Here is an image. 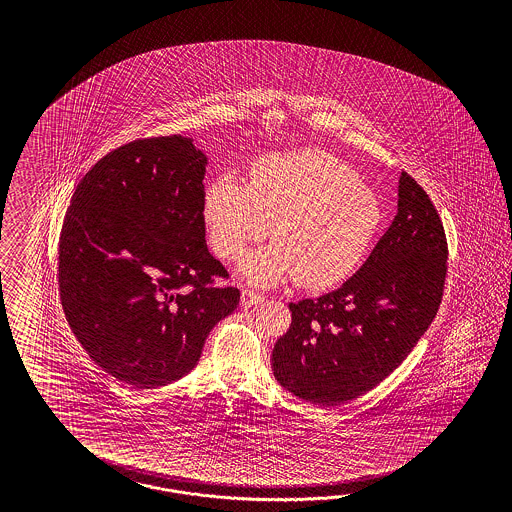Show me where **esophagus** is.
Segmentation results:
<instances>
[{"label":"esophagus","instance_id":"esophagus-1","mask_svg":"<svg viewBox=\"0 0 512 512\" xmlns=\"http://www.w3.org/2000/svg\"><path fill=\"white\" fill-rule=\"evenodd\" d=\"M261 302H264L263 295L253 293V291H249V289H242V296H240L242 308H253V306H257V304H261Z\"/></svg>","mask_w":512,"mask_h":512}]
</instances>
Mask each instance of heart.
Segmentation results:
<instances>
[{
	"mask_svg": "<svg viewBox=\"0 0 512 512\" xmlns=\"http://www.w3.org/2000/svg\"><path fill=\"white\" fill-rule=\"evenodd\" d=\"M202 210L212 248L227 261L270 225L274 244L240 264V274L261 287L291 276L308 289L338 285L362 263L383 219L372 187L317 150L264 155L246 186L231 174L219 176L206 187Z\"/></svg>",
	"mask_w": 512,
	"mask_h": 512,
	"instance_id": "obj_1",
	"label": "heart"
}]
</instances>
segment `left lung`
<instances>
[{"label": "left lung", "mask_w": 512, "mask_h": 512, "mask_svg": "<svg viewBox=\"0 0 512 512\" xmlns=\"http://www.w3.org/2000/svg\"><path fill=\"white\" fill-rule=\"evenodd\" d=\"M447 238L426 191L402 172L398 212L340 289L289 304L276 341L279 385L313 405H341L377 387L413 351L439 310Z\"/></svg>", "instance_id": "8db88e82"}]
</instances>
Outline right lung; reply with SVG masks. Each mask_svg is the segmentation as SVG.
Here are the masks:
<instances>
[{"label":"right lung","mask_w":512,"mask_h":512,"mask_svg":"<svg viewBox=\"0 0 512 512\" xmlns=\"http://www.w3.org/2000/svg\"><path fill=\"white\" fill-rule=\"evenodd\" d=\"M206 155L182 135L112 150L78 182L63 219V311L93 362L120 383L182 379L240 291L214 287L227 270L204 229Z\"/></svg>","instance_id":"1"}]
</instances>
